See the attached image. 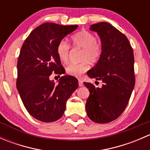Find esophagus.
Here are the masks:
<instances>
[{
  "mask_svg": "<svg viewBox=\"0 0 150 150\" xmlns=\"http://www.w3.org/2000/svg\"><path fill=\"white\" fill-rule=\"evenodd\" d=\"M78 85H79V86H83V81H81V80L78 79Z\"/></svg>",
  "mask_w": 150,
  "mask_h": 150,
  "instance_id": "obj_1",
  "label": "esophagus"
}]
</instances>
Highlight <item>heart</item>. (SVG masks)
I'll use <instances>...</instances> for the list:
<instances>
[{
  "instance_id": "obj_1",
  "label": "heart",
  "mask_w": 150,
  "mask_h": 150,
  "mask_svg": "<svg viewBox=\"0 0 150 150\" xmlns=\"http://www.w3.org/2000/svg\"><path fill=\"white\" fill-rule=\"evenodd\" d=\"M71 42L74 47L82 48L81 60L78 64H69L67 66L66 72L71 76L79 78L90 68L89 62L95 63L99 59L102 52V45L96 41V38L91 32L82 30L71 38ZM69 45L64 40H62L57 44V54L60 61L65 63L68 61L69 53Z\"/></svg>"
}]
</instances>
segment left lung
I'll return each mask as SVG.
<instances>
[{
  "mask_svg": "<svg viewBox=\"0 0 150 150\" xmlns=\"http://www.w3.org/2000/svg\"><path fill=\"white\" fill-rule=\"evenodd\" d=\"M90 30L100 37L102 52L87 74L103 84L96 88L84 83L90 92L86 110L92 121L107 123L117 119L129 102L135 85L134 51L126 36L110 23L99 22Z\"/></svg>",
  "mask_w": 150,
  "mask_h": 150,
  "instance_id": "8db88e82",
  "label": "left lung"
}]
</instances>
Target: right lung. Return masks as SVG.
Here are the masks:
<instances>
[{
    "instance_id": "obj_1",
    "label": "right lung",
    "mask_w": 150,
    "mask_h": 150,
    "mask_svg": "<svg viewBox=\"0 0 150 150\" xmlns=\"http://www.w3.org/2000/svg\"><path fill=\"white\" fill-rule=\"evenodd\" d=\"M78 27L42 24L30 33L21 48L16 88L30 115L42 122L59 120L67 101L78 87V79L70 75L61 77L57 85L49 79L53 72L64 74L56 49L59 42Z\"/></svg>"
}]
</instances>
